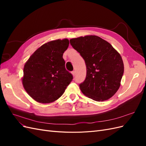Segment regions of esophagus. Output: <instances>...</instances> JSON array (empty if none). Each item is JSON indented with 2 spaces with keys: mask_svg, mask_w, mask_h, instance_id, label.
Instances as JSON below:
<instances>
[{
  "mask_svg": "<svg viewBox=\"0 0 146 146\" xmlns=\"http://www.w3.org/2000/svg\"><path fill=\"white\" fill-rule=\"evenodd\" d=\"M72 76L74 77L75 76H76V70H74V71H72Z\"/></svg>",
  "mask_w": 146,
  "mask_h": 146,
  "instance_id": "esophagus-1",
  "label": "esophagus"
}]
</instances>
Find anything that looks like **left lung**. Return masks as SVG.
<instances>
[{
    "label": "left lung",
    "instance_id": "1",
    "mask_svg": "<svg viewBox=\"0 0 146 146\" xmlns=\"http://www.w3.org/2000/svg\"><path fill=\"white\" fill-rule=\"evenodd\" d=\"M70 43L85 61L86 78L79 85L83 94L98 102L111 98L120 87L123 74L121 55L108 42L95 35L72 38Z\"/></svg>",
    "mask_w": 146,
    "mask_h": 146
}]
</instances>
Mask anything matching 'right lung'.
Masks as SVG:
<instances>
[{
	"mask_svg": "<svg viewBox=\"0 0 146 146\" xmlns=\"http://www.w3.org/2000/svg\"><path fill=\"white\" fill-rule=\"evenodd\" d=\"M69 44L68 39L45 43L30 56L24 67L22 82L35 101L51 103L63 95L73 77L65 68L63 58Z\"/></svg>",
	"mask_w": 146,
	"mask_h": 146,
	"instance_id": "obj_1",
	"label": "right lung"
}]
</instances>
